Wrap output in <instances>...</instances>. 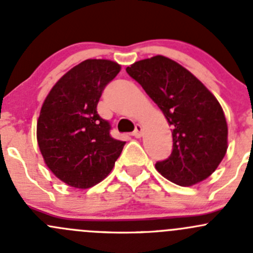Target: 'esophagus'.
Instances as JSON below:
<instances>
[{
	"label": "esophagus",
	"mask_w": 253,
	"mask_h": 253,
	"mask_svg": "<svg viewBox=\"0 0 253 253\" xmlns=\"http://www.w3.org/2000/svg\"><path fill=\"white\" fill-rule=\"evenodd\" d=\"M142 133H143L142 126L141 125H136V128H134V131L132 132V136L136 137V138H141Z\"/></svg>",
	"instance_id": "obj_1"
}]
</instances>
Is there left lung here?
<instances>
[{"label": "left lung", "instance_id": "8db88e82", "mask_svg": "<svg viewBox=\"0 0 253 253\" xmlns=\"http://www.w3.org/2000/svg\"><path fill=\"white\" fill-rule=\"evenodd\" d=\"M172 127V152L155 164L171 182L191 186L213 174L228 149V125L215 96L186 68L164 56L126 68Z\"/></svg>", "mask_w": 253, "mask_h": 253}]
</instances>
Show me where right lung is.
Here are the masks:
<instances>
[{"mask_svg": "<svg viewBox=\"0 0 253 253\" xmlns=\"http://www.w3.org/2000/svg\"><path fill=\"white\" fill-rule=\"evenodd\" d=\"M121 67L85 60L53 85L42 104L37 137L48 169L76 188H89L109 175L126 142L112 138L111 125L96 105Z\"/></svg>", "mask_w": 253, "mask_h": 253, "instance_id": "1", "label": "right lung"}]
</instances>
